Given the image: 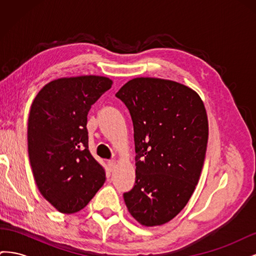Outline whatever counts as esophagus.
<instances>
[{"mask_svg": "<svg viewBox=\"0 0 256 256\" xmlns=\"http://www.w3.org/2000/svg\"><path fill=\"white\" fill-rule=\"evenodd\" d=\"M108 166H109L110 171H113V170L116 168V161H114V160L109 161V162H108Z\"/></svg>", "mask_w": 256, "mask_h": 256, "instance_id": "obj_1", "label": "esophagus"}]
</instances>
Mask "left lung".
<instances>
[{
	"label": "left lung",
	"mask_w": 256,
	"mask_h": 256,
	"mask_svg": "<svg viewBox=\"0 0 256 256\" xmlns=\"http://www.w3.org/2000/svg\"><path fill=\"white\" fill-rule=\"evenodd\" d=\"M134 122L136 184L124 194L143 226H162L180 214L204 166L208 118L196 90L172 80L140 76L116 92Z\"/></svg>",
	"instance_id": "obj_1"
}]
</instances>
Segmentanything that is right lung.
<instances>
[{
    "label": "right lung",
    "mask_w": 256,
    "mask_h": 256,
    "mask_svg": "<svg viewBox=\"0 0 256 256\" xmlns=\"http://www.w3.org/2000/svg\"><path fill=\"white\" fill-rule=\"evenodd\" d=\"M102 76L60 78L38 92L28 122V150L42 196L62 214L80 212L106 182L86 129L92 104L111 88Z\"/></svg>",
    "instance_id": "right-lung-1"
}]
</instances>
